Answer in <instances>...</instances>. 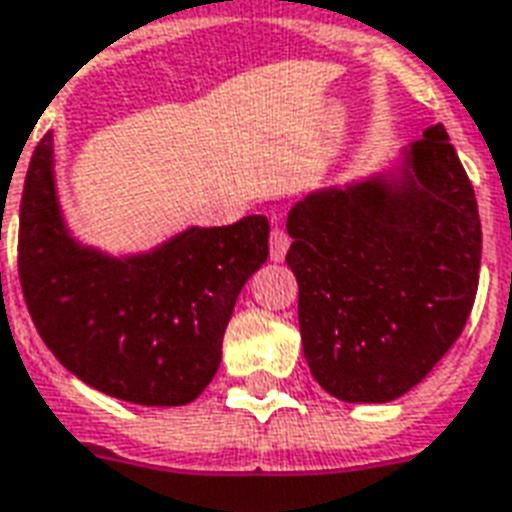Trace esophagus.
Wrapping results in <instances>:
<instances>
[{"instance_id":"1","label":"esophagus","mask_w":512,"mask_h":512,"mask_svg":"<svg viewBox=\"0 0 512 512\" xmlns=\"http://www.w3.org/2000/svg\"><path fill=\"white\" fill-rule=\"evenodd\" d=\"M288 248H291V237H288L285 229H280L275 224V227H272V235H269V256H272V261H283Z\"/></svg>"}]
</instances>
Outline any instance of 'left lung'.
<instances>
[{"label": "left lung", "mask_w": 512, "mask_h": 512, "mask_svg": "<svg viewBox=\"0 0 512 512\" xmlns=\"http://www.w3.org/2000/svg\"><path fill=\"white\" fill-rule=\"evenodd\" d=\"M285 229L304 358L334 398H400L459 339L478 291L481 219L443 125L408 146L398 176L307 194Z\"/></svg>", "instance_id": "left-lung-1"}]
</instances>
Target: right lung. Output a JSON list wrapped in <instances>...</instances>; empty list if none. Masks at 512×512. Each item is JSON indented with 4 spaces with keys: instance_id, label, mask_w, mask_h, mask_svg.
Masks as SVG:
<instances>
[{
    "instance_id": "1",
    "label": "right lung",
    "mask_w": 512,
    "mask_h": 512,
    "mask_svg": "<svg viewBox=\"0 0 512 512\" xmlns=\"http://www.w3.org/2000/svg\"><path fill=\"white\" fill-rule=\"evenodd\" d=\"M267 256V216L192 227L122 259L87 248L63 224L53 133L31 154L18 232L23 299L55 358L112 398L192 403L219 368L237 296Z\"/></svg>"
}]
</instances>
